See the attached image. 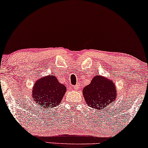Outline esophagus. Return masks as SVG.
<instances>
[{
	"mask_svg": "<svg viewBox=\"0 0 148 148\" xmlns=\"http://www.w3.org/2000/svg\"><path fill=\"white\" fill-rule=\"evenodd\" d=\"M73 88H74L75 90H79V85L77 84V85H75V86H73Z\"/></svg>",
	"mask_w": 148,
	"mask_h": 148,
	"instance_id": "34e87169",
	"label": "esophagus"
}]
</instances>
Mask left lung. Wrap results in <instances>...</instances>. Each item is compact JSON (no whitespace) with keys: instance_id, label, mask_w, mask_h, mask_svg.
Segmentation results:
<instances>
[{"instance_id":"1","label":"left lung","mask_w":148,"mask_h":148,"mask_svg":"<svg viewBox=\"0 0 148 148\" xmlns=\"http://www.w3.org/2000/svg\"><path fill=\"white\" fill-rule=\"evenodd\" d=\"M83 95L87 104L98 110L106 108L117 96L114 81L102 75L94 77L90 84L84 88Z\"/></svg>"}]
</instances>
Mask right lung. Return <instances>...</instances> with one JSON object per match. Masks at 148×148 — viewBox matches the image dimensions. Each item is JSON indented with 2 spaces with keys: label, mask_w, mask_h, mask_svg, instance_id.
Returning <instances> with one entry per match:
<instances>
[{
  "label": "right lung",
  "mask_w": 148,
  "mask_h": 148,
  "mask_svg": "<svg viewBox=\"0 0 148 148\" xmlns=\"http://www.w3.org/2000/svg\"><path fill=\"white\" fill-rule=\"evenodd\" d=\"M66 90L58 82L55 75H47L35 82L32 90L34 102L44 109H51L58 106Z\"/></svg>",
  "instance_id": "1"
}]
</instances>
